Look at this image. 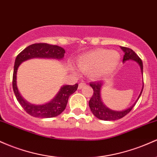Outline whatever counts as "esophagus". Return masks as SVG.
Masks as SVG:
<instances>
[{
  "label": "esophagus",
  "instance_id": "34e87169",
  "mask_svg": "<svg viewBox=\"0 0 157 157\" xmlns=\"http://www.w3.org/2000/svg\"><path fill=\"white\" fill-rule=\"evenodd\" d=\"M86 86V82H80V83H79L78 89H82V88H84Z\"/></svg>",
  "mask_w": 157,
  "mask_h": 157
}]
</instances>
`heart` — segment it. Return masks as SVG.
<instances>
[{
	"label": "heart",
	"mask_w": 157,
	"mask_h": 157,
	"mask_svg": "<svg viewBox=\"0 0 157 157\" xmlns=\"http://www.w3.org/2000/svg\"><path fill=\"white\" fill-rule=\"evenodd\" d=\"M120 61V54L115 51L95 49L77 57L79 68L89 72L93 79L99 80L115 70Z\"/></svg>",
	"instance_id": "heart-1"
}]
</instances>
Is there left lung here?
Segmentation results:
<instances>
[{
	"instance_id": "1",
	"label": "left lung",
	"mask_w": 157,
	"mask_h": 157,
	"mask_svg": "<svg viewBox=\"0 0 157 157\" xmlns=\"http://www.w3.org/2000/svg\"><path fill=\"white\" fill-rule=\"evenodd\" d=\"M123 51L124 52V55L123 58V62L127 61L129 59H132L135 60L136 62H137L139 63V66H140L141 71H142V73L143 74V64L142 61L140 58L139 57V56L132 51L130 48H126V47H121ZM90 86L93 89L94 93H93V95L91 98V99L89 100V107H90L91 111L93 113V115L95 117H97L98 118L101 120L104 121H114V120H118L120 118L124 117L127 114H128L130 111H131L132 108L134 107L135 104H133L131 107L128 108L127 109L122 110V111H115V110H112L109 109L108 107H106L105 106L104 103H103L102 100H101V87L103 86V82L101 81H98V82H91ZM143 90V87L142 89V92H141L140 94H139V98H140L141 94H142ZM138 98V99H139Z\"/></svg>"
}]
</instances>
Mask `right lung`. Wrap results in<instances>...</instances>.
I'll use <instances>...</instances> for the list:
<instances>
[{"label": "right lung", "mask_w": 157, "mask_h": 157, "mask_svg": "<svg viewBox=\"0 0 157 157\" xmlns=\"http://www.w3.org/2000/svg\"><path fill=\"white\" fill-rule=\"evenodd\" d=\"M65 53V50L59 46L51 45L47 43H36L24 49L15 58L13 76V89L17 101L29 115L37 118H53L61 114L66 107L68 98L75 92L78 84L63 86L55 98L47 104L40 105L30 104L21 97L17 88L16 74L18 66L22 62L32 58L63 59Z\"/></svg>", "instance_id": "1"}]
</instances>
